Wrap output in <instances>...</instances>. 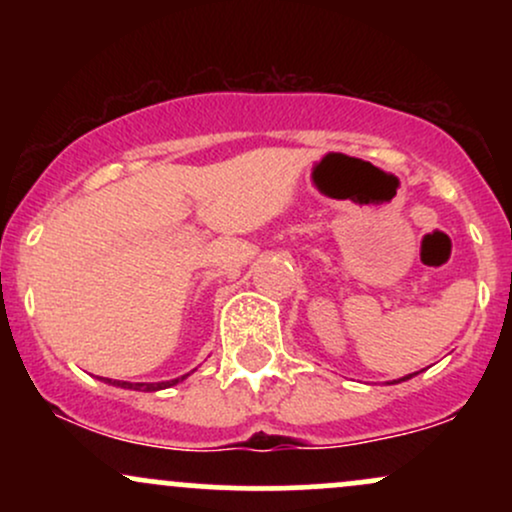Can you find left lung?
<instances>
[{"instance_id": "obj_1", "label": "left lung", "mask_w": 512, "mask_h": 512, "mask_svg": "<svg viewBox=\"0 0 512 512\" xmlns=\"http://www.w3.org/2000/svg\"><path fill=\"white\" fill-rule=\"evenodd\" d=\"M414 375H416V373H411V375H404V378H399V380H392L390 385H395V383H402V380H409V378H414Z\"/></svg>"}]
</instances>
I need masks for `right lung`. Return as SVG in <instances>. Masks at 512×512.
I'll return each mask as SVG.
<instances>
[{
    "mask_svg": "<svg viewBox=\"0 0 512 512\" xmlns=\"http://www.w3.org/2000/svg\"><path fill=\"white\" fill-rule=\"evenodd\" d=\"M190 375V373H187ZM187 375H180V378L175 380H163V383H127V380H110V378H101L103 383L108 385H115V387H125V390H139V392H158V390H166V387H173L178 385L180 380H185Z\"/></svg>",
    "mask_w": 512,
    "mask_h": 512,
    "instance_id": "add662e5",
    "label": "right lung"
}]
</instances>
